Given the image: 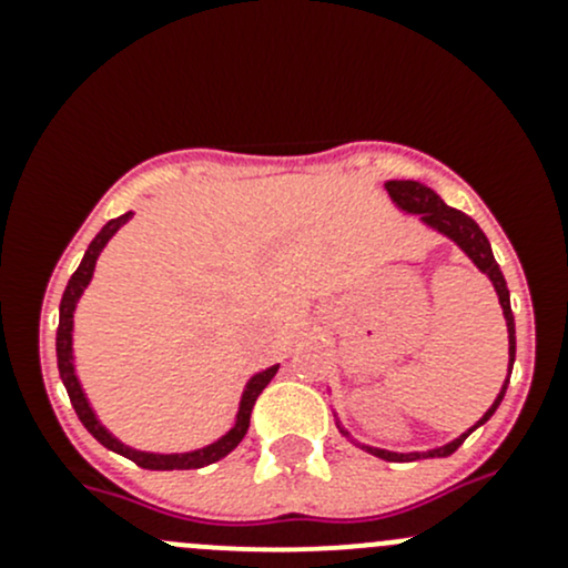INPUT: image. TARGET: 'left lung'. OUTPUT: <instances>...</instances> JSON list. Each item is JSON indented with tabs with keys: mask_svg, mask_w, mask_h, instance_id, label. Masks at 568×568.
<instances>
[{
	"mask_svg": "<svg viewBox=\"0 0 568 568\" xmlns=\"http://www.w3.org/2000/svg\"><path fill=\"white\" fill-rule=\"evenodd\" d=\"M387 194L393 197V203L398 205L400 211H406V214H420V220L426 222L428 227H434V231L445 233L448 239H454L459 247L467 252L469 261L475 263V266L480 268V272L486 274V277L491 280V285H495L497 296H500V307H503V316H506V326H508V365L514 368V357H517V332H514V313H511V296H508V285H506V277H503L500 266H497L495 255H491V247H489V239L484 236V231L478 227V222L473 220V216L462 214V211L450 209V205H445V200L439 197L434 189L423 186V183L417 181H387L385 183ZM511 368H508V376H511ZM506 387H508V379L506 385H503L500 395L495 398V404L486 409V415L480 417L478 423H475L473 428H469L467 434H462L459 439H454V443H448L445 448H434V450H423V454H390V450H379V448H368V445H363V450H368V454L379 456V459L385 462H415V459H428V456H450L456 448L464 443V439L469 437V434L475 432L478 426H484L486 420H489L491 415H495V409L500 406L503 395H506ZM346 434V432H343Z\"/></svg>",
	"mask_w": 568,
	"mask_h": 568,
	"instance_id": "1",
	"label": "left lung"
}]
</instances>
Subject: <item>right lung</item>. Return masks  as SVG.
Returning a JSON list of instances; mask_svg holds the SVG:
<instances>
[{
    "label": "right lung",
    "mask_w": 568,
    "mask_h": 568,
    "mask_svg": "<svg viewBox=\"0 0 568 568\" xmlns=\"http://www.w3.org/2000/svg\"><path fill=\"white\" fill-rule=\"evenodd\" d=\"M129 220H131V211L129 214L118 216V220H109L106 225L101 227L99 236L90 242L82 263H79V268L71 274V280H68L65 294H62V302H60V326H57V368H60V379H62V385H65L68 398H71V404H73V409H77L82 426L88 428V432L93 434V437L99 439L104 448L125 456V459H131L136 467H142V469H197V467H205V464L225 459V456L231 454L239 443H242L244 434H247V428H250L252 406H255L257 395L263 393V387L274 379V374H277V365H272V368H266V371H261V374L252 376V379L247 382V390H244V395H242V404H239L236 426H233L222 439L205 445V448L192 450V454H145V450H134V448H129V445L120 443V439H114L112 434L101 426L99 417H95V412L90 409L82 385H79L77 371H73L71 332H73V311H77V302H79V296H82V291L88 288V283L93 280V268H95V261H99L101 250H104L109 239L120 231V225H125Z\"/></svg>",
    "instance_id": "1"
}]
</instances>
